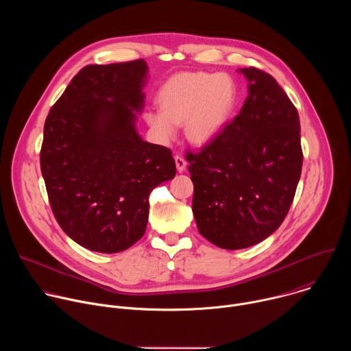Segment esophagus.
<instances>
[{
  "label": "esophagus",
  "mask_w": 351,
  "mask_h": 351,
  "mask_svg": "<svg viewBox=\"0 0 351 351\" xmlns=\"http://www.w3.org/2000/svg\"><path fill=\"white\" fill-rule=\"evenodd\" d=\"M175 164L179 172H183L186 169V160L182 156H175Z\"/></svg>",
  "instance_id": "1"
}]
</instances>
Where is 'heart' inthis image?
Instances as JSON below:
<instances>
[{
  "instance_id": "heart-1",
  "label": "heart",
  "mask_w": 351,
  "mask_h": 351,
  "mask_svg": "<svg viewBox=\"0 0 351 351\" xmlns=\"http://www.w3.org/2000/svg\"><path fill=\"white\" fill-rule=\"evenodd\" d=\"M236 98L237 91L230 76L184 72L175 75L161 88V110L147 111L144 118L162 141L172 140L178 125L184 123L191 141L207 143L228 125Z\"/></svg>"
}]
</instances>
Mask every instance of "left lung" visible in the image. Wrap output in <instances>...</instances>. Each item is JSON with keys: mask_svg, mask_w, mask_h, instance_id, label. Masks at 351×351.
<instances>
[{"mask_svg": "<svg viewBox=\"0 0 351 351\" xmlns=\"http://www.w3.org/2000/svg\"><path fill=\"white\" fill-rule=\"evenodd\" d=\"M240 72L250 82L240 112L198 152L186 153L198 232L226 250L254 245L280 226L303 167L290 98L269 73Z\"/></svg>", "mask_w": 351, "mask_h": 351, "instance_id": "obj_1", "label": "left lung"}]
</instances>
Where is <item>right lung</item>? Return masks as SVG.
<instances>
[{
	"label": "right lung",
	"instance_id": "obj_1",
	"mask_svg": "<svg viewBox=\"0 0 351 351\" xmlns=\"http://www.w3.org/2000/svg\"><path fill=\"white\" fill-rule=\"evenodd\" d=\"M143 60L87 65L71 80L44 123L40 167L62 230L97 253L140 240L148 197L176 175L169 148L141 140L134 122L144 103Z\"/></svg>",
	"mask_w": 351,
	"mask_h": 351
}]
</instances>
